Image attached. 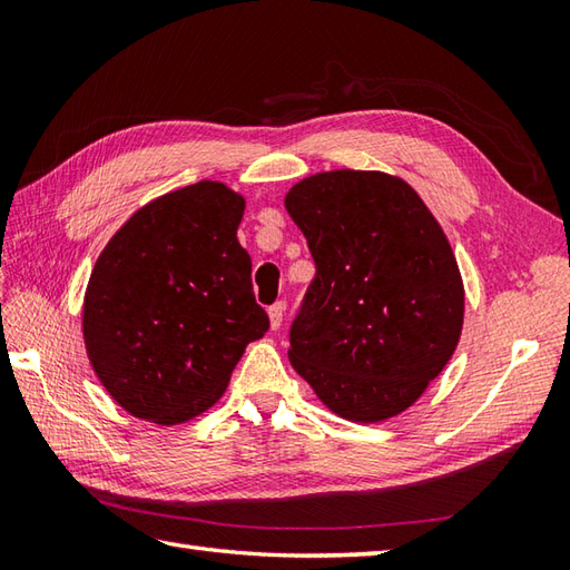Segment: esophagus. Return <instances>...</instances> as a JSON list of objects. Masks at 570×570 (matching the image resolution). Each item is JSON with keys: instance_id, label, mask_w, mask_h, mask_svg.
Returning <instances> with one entry per match:
<instances>
[{"instance_id": "esophagus-1", "label": "esophagus", "mask_w": 570, "mask_h": 570, "mask_svg": "<svg viewBox=\"0 0 570 570\" xmlns=\"http://www.w3.org/2000/svg\"><path fill=\"white\" fill-rule=\"evenodd\" d=\"M282 321H284V304H282V301H278V304L269 306V325H272V331L282 328Z\"/></svg>"}]
</instances>
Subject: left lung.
Returning <instances> with one entry per match:
<instances>
[{"instance_id":"1","label":"left lung","mask_w":570,"mask_h":570,"mask_svg":"<svg viewBox=\"0 0 570 570\" xmlns=\"http://www.w3.org/2000/svg\"><path fill=\"white\" fill-rule=\"evenodd\" d=\"M284 205L316 262L292 325V367L335 416H399L463 333V276L443 227L404 178L384 171L313 174Z\"/></svg>"}]
</instances>
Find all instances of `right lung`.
<instances>
[{
	"mask_svg": "<svg viewBox=\"0 0 570 570\" xmlns=\"http://www.w3.org/2000/svg\"><path fill=\"white\" fill-rule=\"evenodd\" d=\"M242 215L237 190L198 180L141 205L95 262L82 341L131 416L176 426L208 411L269 328L237 239Z\"/></svg>",
	"mask_w": 570,
	"mask_h": 570,
	"instance_id": "add662e5",
	"label": "right lung"
}]
</instances>
